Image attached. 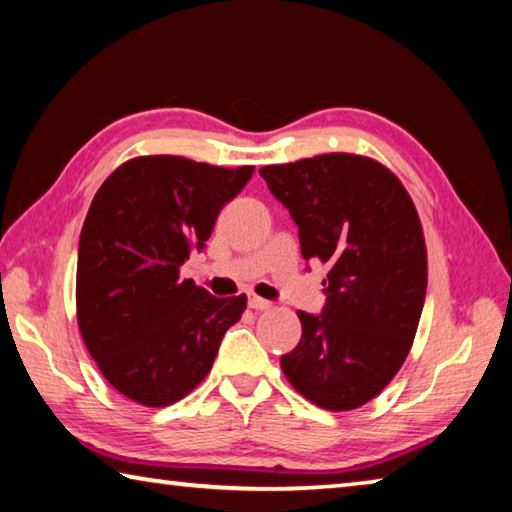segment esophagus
<instances>
[{"label": "esophagus", "instance_id": "obj_1", "mask_svg": "<svg viewBox=\"0 0 512 512\" xmlns=\"http://www.w3.org/2000/svg\"><path fill=\"white\" fill-rule=\"evenodd\" d=\"M249 308H254V310H270L272 303L261 299V297H256V294H249Z\"/></svg>", "mask_w": 512, "mask_h": 512}]
</instances>
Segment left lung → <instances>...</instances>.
<instances>
[{"mask_svg":"<svg viewBox=\"0 0 512 512\" xmlns=\"http://www.w3.org/2000/svg\"><path fill=\"white\" fill-rule=\"evenodd\" d=\"M261 177L299 224L303 258L330 267L326 308L297 312L301 342L281 369L321 409L362 407L400 371L423 312L427 247L416 206L387 166L351 152L263 166Z\"/></svg>","mask_w":512,"mask_h":512,"instance_id":"left-lung-1","label":"left lung"}]
</instances>
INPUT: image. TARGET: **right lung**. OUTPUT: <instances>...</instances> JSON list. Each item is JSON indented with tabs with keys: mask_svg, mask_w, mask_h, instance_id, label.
I'll return each instance as SVG.
<instances>
[{
	"mask_svg": "<svg viewBox=\"0 0 512 512\" xmlns=\"http://www.w3.org/2000/svg\"><path fill=\"white\" fill-rule=\"evenodd\" d=\"M254 166L134 157L105 179L80 231L76 317L98 371L121 396L168 407L206 375L247 297L215 299L179 267Z\"/></svg>",
	"mask_w": 512,
	"mask_h": 512,
	"instance_id": "obj_1",
	"label": "right lung"
}]
</instances>
